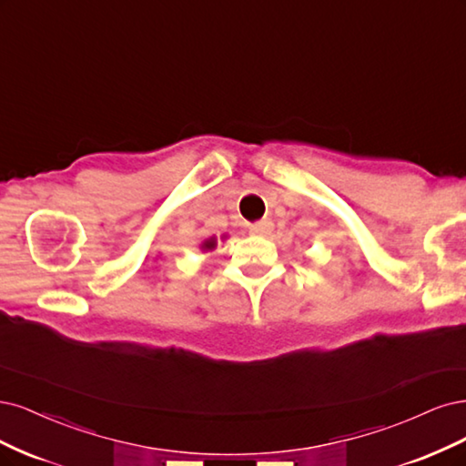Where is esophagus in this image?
<instances>
[{
  "instance_id": "esophagus-1",
  "label": "esophagus",
  "mask_w": 466,
  "mask_h": 466,
  "mask_svg": "<svg viewBox=\"0 0 466 466\" xmlns=\"http://www.w3.org/2000/svg\"><path fill=\"white\" fill-rule=\"evenodd\" d=\"M271 228H273V222L267 220V218H263V220H259V222L249 224V232H251V234H258V236L268 234V232H271Z\"/></svg>"
}]
</instances>
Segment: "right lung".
Instances as JSON below:
<instances>
[{"instance_id":"obj_1","label":"right lung","mask_w":466,"mask_h":466,"mask_svg":"<svg viewBox=\"0 0 466 466\" xmlns=\"http://www.w3.org/2000/svg\"><path fill=\"white\" fill-rule=\"evenodd\" d=\"M203 251H211V249H215L217 248V238L213 236V238H207L205 242L199 246Z\"/></svg>"}]
</instances>
